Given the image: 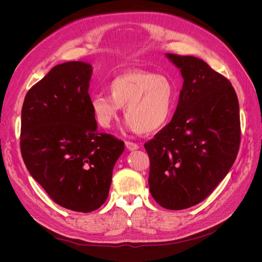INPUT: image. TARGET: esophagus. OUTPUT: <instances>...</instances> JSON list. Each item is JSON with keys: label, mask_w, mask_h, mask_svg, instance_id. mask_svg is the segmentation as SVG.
Masks as SVG:
<instances>
[{"label": "esophagus", "mask_w": 262, "mask_h": 262, "mask_svg": "<svg viewBox=\"0 0 262 262\" xmlns=\"http://www.w3.org/2000/svg\"><path fill=\"white\" fill-rule=\"evenodd\" d=\"M125 146L129 150H136L139 148V145L137 143H134V142H130V141L125 142Z\"/></svg>", "instance_id": "esophagus-1"}]
</instances>
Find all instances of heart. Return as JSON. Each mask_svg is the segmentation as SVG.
I'll use <instances>...</instances> for the list:
<instances>
[{"label": "heart", "instance_id": "heart-1", "mask_svg": "<svg viewBox=\"0 0 262 262\" xmlns=\"http://www.w3.org/2000/svg\"><path fill=\"white\" fill-rule=\"evenodd\" d=\"M108 95L91 98L96 122L108 129L124 107L125 124L134 132L154 133L167 124L176 108L177 90L169 77L147 71H130L116 76Z\"/></svg>", "mask_w": 262, "mask_h": 262}]
</instances>
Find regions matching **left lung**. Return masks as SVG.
<instances>
[{
    "label": "left lung",
    "instance_id": "8db88e82",
    "mask_svg": "<svg viewBox=\"0 0 262 262\" xmlns=\"http://www.w3.org/2000/svg\"><path fill=\"white\" fill-rule=\"evenodd\" d=\"M184 83L171 121L144 147L149 192L161 207L184 210L200 203L233 166L241 143L234 87L207 62L166 53Z\"/></svg>",
    "mask_w": 262,
    "mask_h": 262
}]
</instances>
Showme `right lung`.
Returning <instances> with one entry per match:
<instances>
[{"label":"right lung","instance_id":"add662e5","mask_svg":"<svg viewBox=\"0 0 262 262\" xmlns=\"http://www.w3.org/2000/svg\"><path fill=\"white\" fill-rule=\"evenodd\" d=\"M93 68L81 61L50 70L21 108L20 150L31 175L61 207L89 213L107 200L124 143L99 133L89 94Z\"/></svg>","mask_w":262,"mask_h":262}]
</instances>
